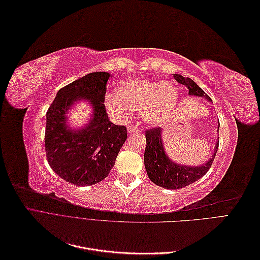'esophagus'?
Here are the masks:
<instances>
[{"instance_id": "obj_1", "label": "esophagus", "mask_w": 260, "mask_h": 260, "mask_svg": "<svg viewBox=\"0 0 260 260\" xmlns=\"http://www.w3.org/2000/svg\"><path fill=\"white\" fill-rule=\"evenodd\" d=\"M139 131V127L138 124H132L128 127V132L129 133H133V132H138Z\"/></svg>"}]
</instances>
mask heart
<instances>
[{"instance_id":"b5f03b06","label":"heart","mask_w":260,"mask_h":260,"mask_svg":"<svg viewBox=\"0 0 260 260\" xmlns=\"http://www.w3.org/2000/svg\"><path fill=\"white\" fill-rule=\"evenodd\" d=\"M117 94H107L104 105L116 120H124L131 109L141 113L148 125H161L174 117L178 105V93L166 81L135 78L117 86Z\"/></svg>"}]
</instances>
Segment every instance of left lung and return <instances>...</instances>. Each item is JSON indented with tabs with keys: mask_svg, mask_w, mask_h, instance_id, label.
Instances as JSON below:
<instances>
[{
	"mask_svg": "<svg viewBox=\"0 0 260 260\" xmlns=\"http://www.w3.org/2000/svg\"><path fill=\"white\" fill-rule=\"evenodd\" d=\"M174 77L179 83L186 86L190 96L204 98L208 102H211L207 94H205V92L190 78H184L179 74H175ZM161 136L162 129L160 127L147 130L145 135L146 148L144 153V166L147 176L153 183L168 188V190H177V188L194 183L195 181H198L207 174V171L211 167L212 161L215 159L219 145V139L216 142L214 153L205 164H202L200 166H186V165L175 162L169 158L167 153L165 152Z\"/></svg>",
	"mask_w": 260,
	"mask_h": 260,
	"instance_id": "1",
	"label": "left lung"
}]
</instances>
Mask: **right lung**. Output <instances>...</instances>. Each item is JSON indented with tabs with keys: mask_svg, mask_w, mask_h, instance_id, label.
I'll return each mask as SVG.
<instances>
[{
	"mask_svg": "<svg viewBox=\"0 0 260 260\" xmlns=\"http://www.w3.org/2000/svg\"><path fill=\"white\" fill-rule=\"evenodd\" d=\"M111 74L91 73L61 88L46 113L45 152L50 167L61 179L76 185H93L114 167L127 129L109 121L104 105ZM84 101L90 119L80 127L69 123V113Z\"/></svg>",
	"mask_w": 260,
	"mask_h": 260,
	"instance_id": "1",
	"label": "right lung"
}]
</instances>
